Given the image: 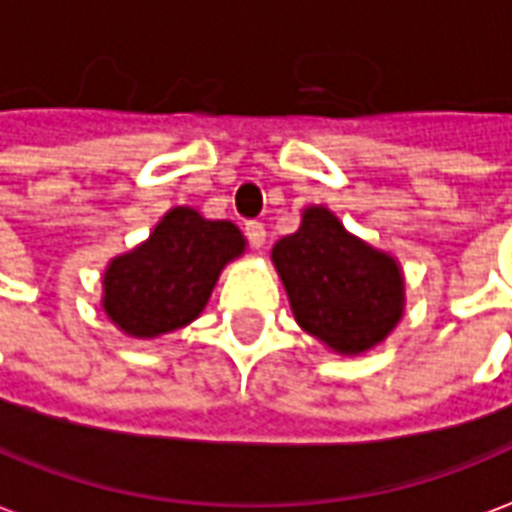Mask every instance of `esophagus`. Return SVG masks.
I'll return each mask as SVG.
<instances>
[{
	"mask_svg": "<svg viewBox=\"0 0 512 512\" xmlns=\"http://www.w3.org/2000/svg\"><path fill=\"white\" fill-rule=\"evenodd\" d=\"M246 238H249V244L260 249V246L266 244V227L260 224V221H246Z\"/></svg>",
	"mask_w": 512,
	"mask_h": 512,
	"instance_id": "esophagus-1",
	"label": "esophagus"
}]
</instances>
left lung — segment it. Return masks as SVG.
I'll use <instances>...</instances> for the list:
<instances>
[{
	"label": "left lung",
	"instance_id": "obj_1",
	"mask_svg": "<svg viewBox=\"0 0 512 512\" xmlns=\"http://www.w3.org/2000/svg\"><path fill=\"white\" fill-rule=\"evenodd\" d=\"M296 324L335 355L380 346L405 316V274L391 252L366 244L330 207L310 205L271 249Z\"/></svg>",
	"mask_w": 512,
	"mask_h": 512
}]
</instances>
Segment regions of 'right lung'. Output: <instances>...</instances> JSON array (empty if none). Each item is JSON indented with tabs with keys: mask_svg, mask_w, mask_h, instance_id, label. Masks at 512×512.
Here are the masks:
<instances>
[{
	"mask_svg": "<svg viewBox=\"0 0 512 512\" xmlns=\"http://www.w3.org/2000/svg\"><path fill=\"white\" fill-rule=\"evenodd\" d=\"M246 252L244 232L196 207H171L141 244L102 274V310L130 338L152 341L202 316L227 263Z\"/></svg>",
	"mask_w": 512,
	"mask_h": 512,
	"instance_id": "add662e5",
	"label": "right lung"
}]
</instances>
